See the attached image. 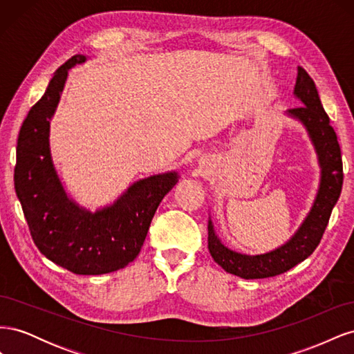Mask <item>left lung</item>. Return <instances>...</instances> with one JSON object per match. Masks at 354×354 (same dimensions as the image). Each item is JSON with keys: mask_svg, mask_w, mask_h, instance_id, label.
Returning a JSON list of instances; mask_svg holds the SVG:
<instances>
[{"mask_svg": "<svg viewBox=\"0 0 354 354\" xmlns=\"http://www.w3.org/2000/svg\"><path fill=\"white\" fill-rule=\"evenodd\" d=\"M294 97L301 106L286 111L285 115L304 127L320 168L316 196L301 224L292 236L277 248L250 255L233 251L224 245L214 229L211 216L208 218V250L214 261L227 273L243 279H263L281 274L304 261L322 239L332 208L341 195L342 160L337 134L329 125V116L320 103L313 80L303 68H298Z\"/></svg>", "mask_w": 354, "mask_h": 354, "instance_id": "left-lung-1", "label": "left lung"}]
</instances>
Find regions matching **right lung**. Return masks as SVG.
<instances>
[{
    "instance_id": "right-lung-1",
    "label": "right lung",
    "mask_w": 354,
    "mask_h": 354,
    "mask_svg": "<svg viewBox=\"0 0 354 354\" xmlns=\"http://www.w3.org/2000/svg\"><path fill=\"white\" fill-rule=\"evenodd\" d=\"M87 60L88 56L77 55L60 66L29 111L19 133L15 189L42 255L72 273L104 274L138 255L156 208L180 174L167 171L137 180L95 211L69 195L53 160L50 128L69 69Z\"/></svg>"
}]
</instances>
